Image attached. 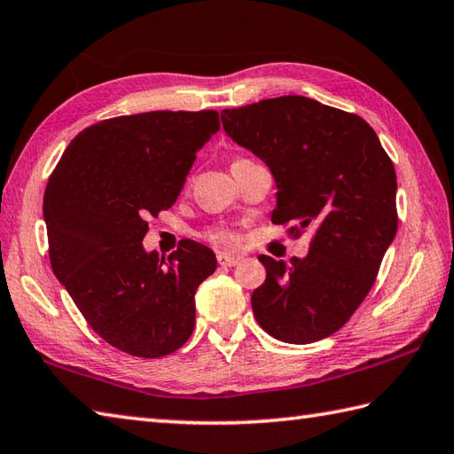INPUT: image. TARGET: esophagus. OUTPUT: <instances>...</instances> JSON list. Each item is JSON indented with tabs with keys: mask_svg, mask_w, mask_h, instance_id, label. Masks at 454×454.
Listing matches in <instances>:
<instances>
[{
	"mask_svg": "<svg viewBox=\"0 0 454 454\" xmlns=\"http://www.w3.org/2000/svg\"><path fill=\"white\" fill-rule=\"evenodd\" d=\"M243 258H240L239 254H227V253H219L217 254V262L221 266H237Z\"/></svg>",
	"mask_w": 454,
	"mask_h": 454,
	"instance_id": "obj_1",
	"label": "esophagus"
}]
</instances>
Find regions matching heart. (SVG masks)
<instances>
[{
	"label": "heart",
	"mask_w": 454,
	"mask_h": 454,
	"mask_svg": "<svg viewBox=\"0 0 454 454\" xmlns=\"http://www.w3.org/2000/svg\"><path fill=\"white\" fill-rule=\"evenodd\" d=\"M203 239L217 247H237L239 245V233L229 225L209 227L206 233H203Z\"/></svg>",
	"instance_id": "obj_1"
}]
</instances>
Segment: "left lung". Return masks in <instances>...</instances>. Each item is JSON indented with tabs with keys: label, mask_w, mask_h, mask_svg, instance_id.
<instances>
[{
	"label": "left lung",
	"mask_w": 454,
	"mask_h": 454,
	"mask_svg": "<svg viewBox=\"0 0 454 454\" xmlns=\"http://www.w3.org/2000/svg\"><path fill=\"white\" fill-rule=\"evenodd\" d=\"M225 133L276 180L272 223L313 231L305 258L261 254L253 311L268 335L308 345L339 331L364 301L397 231L395 170L363 117L303 96L221 111Z\"/></svg>",
	"instance_id": "1"
}]
</instances>
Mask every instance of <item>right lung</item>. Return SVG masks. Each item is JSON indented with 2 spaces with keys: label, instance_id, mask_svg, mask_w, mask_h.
Wrapping results in <instances>:
<instances>
[{
  "label": "right lung",
  "instance_id": "1",
  "mask_svg": "<svg viewBox=\"0 0 454 454\" xmlns=\"http://www.w3.org/2000/svg\"><path fill=\"white\" fill-rule=\"evenodd\" d=\"M219 131L217 111H149L99 121L72 138L44 190L54 276L88 325L141 358L178 350L196 325L211 248L182 240L164 262L146 253V217L178 200L196 154Z\"/></svg>",
  "mask_w": 454,
  "mask_h": 454
}]
</instances>
